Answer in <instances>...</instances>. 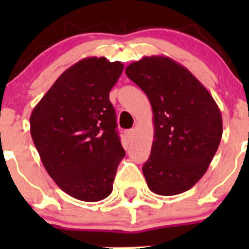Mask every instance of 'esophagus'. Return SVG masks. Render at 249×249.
Listing matches in <instances>:
<instances>
[{"label":"esophagus","mask_w":249,"mask_h":249,"mask_svg":"<svg viewBox=\"0 0 249 249\" xmlns=\"http://www.w3.org/2000/svg\"><path fill=\"white\" fill-rule=\"evenodd\" d=\"M127 136H129V139H132V137H134V135H135V130L134 129H130V130H127Z\"/></svg>","instance_id":"esophagus-1"}]
</instances>
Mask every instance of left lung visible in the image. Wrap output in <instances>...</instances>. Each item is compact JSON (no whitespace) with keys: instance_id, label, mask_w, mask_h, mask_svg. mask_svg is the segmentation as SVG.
I'll return each instance as SVG.
<instances>
[{"instance_id":"1","label":"left lung","mask_w":249,"mask_h":249,"mask_svg":"<svg viewBox=\"0 0 249 249\" xmlns=\"http://www.w3.org/2000/svg\"><path fill=\"white\" fill-rule=\"evenodd\" d=\"M125 73L153 109L154 141L142 167L148 188L164 196L182 194L205 175L219 147V107L189 70L167 56H144Z\"/></svg>"}]
</instances>
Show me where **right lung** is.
<instances>
[{"label": "right lung", "instance_id": "obj_1", "mask_svg": "<svg viewBox=\"0 0 249 249\" xmlns=\"http://www.w3.org/2000/svg\"><path fill=\"white\" fill-rule=\"evenodd\" d=\"M124 65L85 57L61 74L30 117V131L44 169L80 201L106 199L125 157L109 91Z\"/></svg>", "mask_w": 249, "mask_h": 249}]
</instances>
